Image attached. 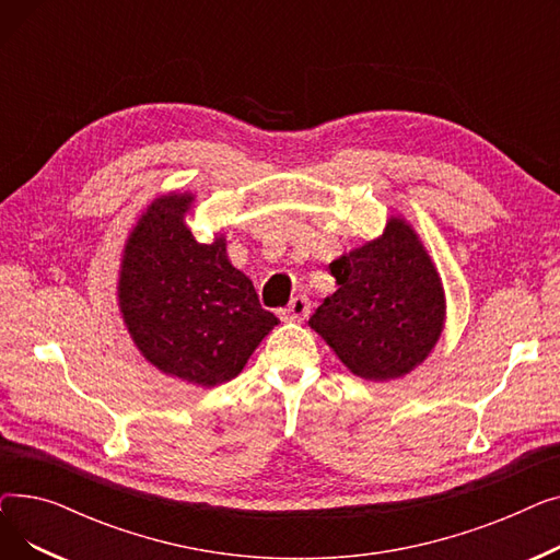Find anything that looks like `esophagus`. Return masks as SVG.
<instances>
[{
  "instance_id": "obj_1",
  "label": "esophagus",
  "mask_w": 560,
  "mask_h": 560,
  "mask_svg": "<svg viewBox=\"0 0 560 560\" xmlns=\"http://www.w3.org/2000/svg\"><path fill=\"white\" fill-rule=\"evenodd\" d=\"M308 313H311V302L306 298H295L281 311V317L285 322H304Z\"/></svg>"
}]
</instances>
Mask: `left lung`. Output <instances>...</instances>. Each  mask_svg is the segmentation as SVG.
Wrapping results in <instances>:
<instances>
[{"label":"left lung","instance_id":"8db88e82","mask_svg":"<svg viewBox=\"0 0 560 560\" xmlns=\"http://www.w3.org/2000/svg\"><path fill=\"white\" fill-rule=\"evenodd\" d=\"M338 290L308 319L340 363L390 381L427 361L445 329L443 279L413 224L390 215L384 233L331 265Z\"/></svg>","mask_w":560,"mask_h":560}]
</instances>
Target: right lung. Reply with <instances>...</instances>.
<instances>
[{
	"mask_svg": "<svg viewBox=\"0 0 560 560\" xmlns=\"http://www.w3.org/2000/svg\"><path fill=\"white\" fill-rule=\"evenodd\" d=\"M192 192H165L138 218L122 249L117 306L147 363L213 388L238 376L279 317L226 256V238L199 243Z\"/></svg>",
	"mask_w": 560,
	"mask_h": 560,
	"instance_id": "obj_1",
	"label": "right lung"
}]
</instances>
